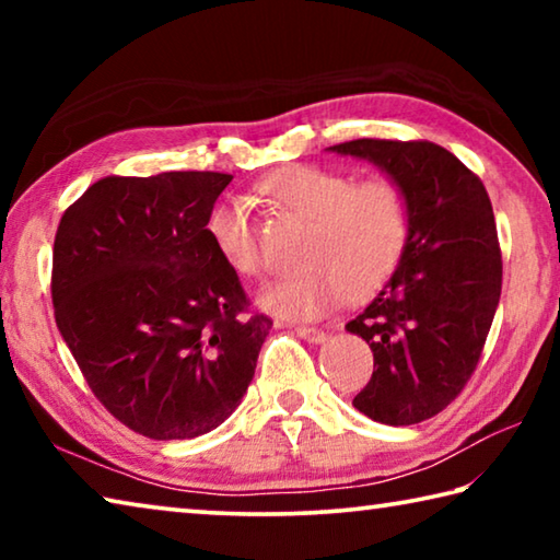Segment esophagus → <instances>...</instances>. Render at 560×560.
<instances>
[{"instance_id": "obj_1", "label": "esophagus", "mask_w": 560, "mask_h": 560, "mask_svg": "<svg viewBox=\"0 0 560 560\" xmlns=\"http://www.w3.org/2000/svg\"><path fill=\"white\" fill-rule=\"evenodd\" d=\"M296 330V336L299 338H303V340H308V343H324L326 340V334L320 328H311V326H296L293 328Z\"/></svg>"}]
</instances>
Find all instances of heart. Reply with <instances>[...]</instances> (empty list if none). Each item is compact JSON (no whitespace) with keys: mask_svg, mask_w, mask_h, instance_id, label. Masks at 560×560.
Wrapping results in <instances>:
<instances>
[{"mask_svg":"<svg viewBox=\"0 0 560 560\" xmlns=\"http://www.w3.org/2000/svg\"><path fill=\"white\" fill-rule=\"evenodd\" d=\"M259 195L308 222L303 267L269 281L257 303L283 318H320L343 299H368L400 267L410 236V202L390 177L355 183L338 170L287 165L259 179ZM205 232L224 264L244 277L264 269L257 226L236 197L217 202Z\"/></svg>","mask_w":560,"mask_h":560,"instance_id":"1","label":"heart"}]
</instances>
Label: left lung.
<instances>
[{"instance_id":"obj_1","label":"left lung","mask_w":560,"mask_h":560,"mask_svg":"<svg viewBox=\"0 0 560 560\" xmlns=\"http://www.w3.org/2000/svg\"><path fill=\"white\" fill-rule=\"evenodd\" d=\"M328 150L373 163L410 202L400 267L346 324L375 360L353 407L393 428L430 420L467 385L499 306L501 254L489 195L450 150L428 140L360 138Z\"/></svg>"}]
</instances>
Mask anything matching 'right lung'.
Listing matches in <instances>:
<instances>
[{
	"label": "right lung",
	"mask_w": 560,
	"mask_h": 560,
	"mask_svg": "<svg viewBox=\"0 0 560 560\" xmlns=\"http://www.w3.org/2000/svg\"><path fill=\"white\" fill-rule=\"evenodd\" d=\"M224 173L103 177L63 212L51 299L93 395L132 432L192 440L240 407L271 318L205 232Z\"/></svg>",
	"instance_id": "right-lung-1"
}]
</instances>
